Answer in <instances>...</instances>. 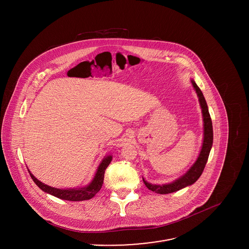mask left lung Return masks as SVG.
<instances>
[{"instance_id": "obj_1", "label": "left lung", "mask_w": 249, "mask_h": 249, "mask_svg": "<svg viewBox=\"0 0 249 249\" xmlns=\"http://www.w3.org/2000/svg\"><path fill=\"white\" fill-rule=\"evenodd\" d=\"M191 83L197 95L199 106L201 108L202 119H203V141H202L201 149L196 160L190 167V169L183 176L172 181L171 183L151 184L146 180H144V178H142V181L148 190L160 195L175 193L187 186L194 184L202 175V172L205 168V165L207 163V160L210 154V150L213 145V124H212V120L209 114V110H208L205 98L194 79H191Z\"/></svg>"}]
</instances>
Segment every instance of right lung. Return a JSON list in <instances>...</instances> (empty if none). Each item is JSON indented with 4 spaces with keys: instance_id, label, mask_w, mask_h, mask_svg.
<instances>
[{
    "instance_id": "1",
    "label": "right lung",
    "mask_w": 249,
    "mask_h": 249,
    "mask_svg": "<svg viewBox=\"0 0 249 249\" xmlns=\"http://www.w3.org/2000/svg\"><path fill=\"white\" fill-rule=\"evenodd\" d=\"M112 161V155H107L104 157L102 162L97 168V171L95 173V176L92 179V181L84 187L81 188H67V189H61V188H54L51 187L37 178L29 171V174L33 180L35 181L36 185L45 193L52 195L55 197H58L60 199L64 200H69V201H82V200H88L91 199L92 197L95 196V195L101 190L103 183H104V178H105V172L107 170L108 165Z\"/></svg>"
}]
</instances>
